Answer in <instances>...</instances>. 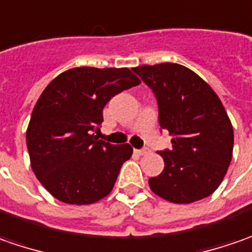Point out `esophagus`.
Masks as SVG:
<instances>
[{
  "label": "esophagus",
  "instance_id": "obj_1",
  "mask_svg": "<svg viewBox=\"0 0 252 252\" xmlns=\"http://www.w3.org/2000/svg\"><path fill=\"white\" fill-rule=\"evenodd\" d=\"M135 152L138 153L139 156H145V155H148L151 151H148V149H138V151H135Z\"/></svg>",
  "mask_w": 252,
  "mask_h": 252
}]
</instances>
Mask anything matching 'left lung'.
<instances>
[{
    "mask_svg": "<svg viewBox=\"0 0 252 252\" xmlns=\"http://www.w3.org/2000/svg\"><path fill=\"white\" fill-rule=\"evenodd\" d=\"M155 93L159 124L173 136L159 152L164 169L149 178L156 195L191 204L220 186L233 156V126L220 99L201 76L173 63L132 68Z\"/></svg>",
    "mask_w": 252,
    "mask_h": 252,
    "instance_id": "8db88e82",
    "label": "left lung"
}]
</instances>
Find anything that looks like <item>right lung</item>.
<instances>
[{"instance_id":"1","label":"right lung","mask_w":252,"mask_h":252,"mask_svg":"<svg viewBox=\"0 0 252 252\" xmlns=\"http://www.w3.org/2000/svg\"><path fill=\"white\" fill-rule=\"evenodd\" d=\"M141 81L128 68L79 66L60 74L37 100L26 131L33 173L51 195L89 205L111 192L132 148L99 141L109 100Z\"/></svg>"}]
</instances>
